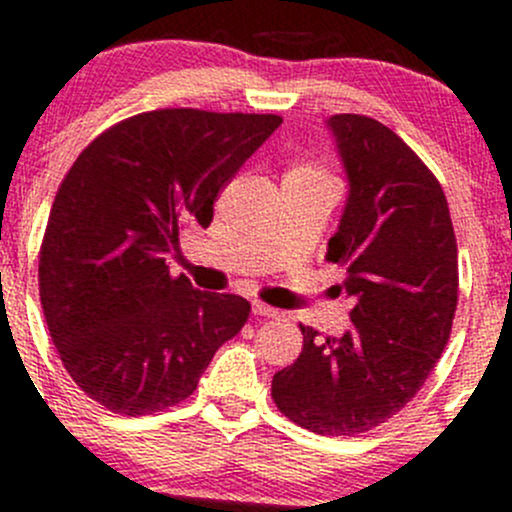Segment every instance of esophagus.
I'll return each mask as SVG.
<instances>
[{
    "label": "esophagus",
    "instance_id": "34e87169",
    "mask_svg": "<svg viewBox=\"0 0 512 512\" xmlns=\"http://www.w3.org/2000/svg\"><path fill=\"white\" fill-rule=\"evenodd\" d=\"M251 312H254L256 317H268V320H273V317L280 315L276 307H268L263 305V302H254V305H251Z\"/></svg>",
    "mask_w": 512,
    "mask_h": 512
}]
</instances>
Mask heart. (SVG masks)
<instances>
[{
    "instance_id": "heart-1",
    "label": "heart",
    "mask_w": 512,
    "mask_h": 512,
    "mask_svg": "<svg viewBox=\"0 0 512 512\" xmlns=\"http://www.w3.org/2000/svg\"><path fill=\"white\" fill-rule=\"evenodd\" d=\"M288 175H322V173H320V170L310 168V166H295Z\"/></svg>"
}]
</instances>
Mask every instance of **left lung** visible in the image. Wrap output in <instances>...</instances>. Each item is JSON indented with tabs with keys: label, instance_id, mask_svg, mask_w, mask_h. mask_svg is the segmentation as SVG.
Returning <instances> with one entry per match:
<instances>
[{
	"label": "left lung",
	"instance_id": "obj_1",
	"mask_svg": "<svg viewBox=\"0 0 512 512\" xmlns=\"http://www.w3.org/2000/svg\"><path fill=\"white\" fill-rule=\"evenodd\" d=\"M349 195L327 261L346 268L351 327L302 329L295 364L273 376L278 410L329 437L378 427L415 398L452 334L459 293L447 197L395 131L364 114L327 119Z\"/></svg>",
	"mask_w": 512,
	"mask_h": 512
}]
</instances>
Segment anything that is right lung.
Returning a JSON list of instances; mask_svg holds the SVG:
<instances>
[{
	"label": "right lung",
	"mask_w": 512,
	"mask_h": 512,
	"mask_svg": "<svg viewBox=\"0 0 512 512\" xmlns=\"http://www.w3.org/2000/svg\"><path fill=\"white\" fill-rule=\"evenodd\" d=\"M283 119L156 109L97 136L53 200L38 261L48 332L92 400L122 415L178 405L239 334L251 305L170 278L185 224L214 200Z\"/></svg>",
	"instance_id": "add662e5"
}]
</instances>
